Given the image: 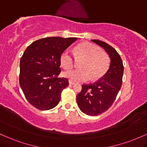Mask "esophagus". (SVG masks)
Wrapping results in <instances>:
<instances>
[{
  "label": "esophagus",
  "instance_id": "34e87169",
  "mask_svg": "<svg viewBox=\"0 0 147 147\" xmlns=\"http://www.w3.org/2000/svg\"><path fill=\"white\" fill-rule=\"evenodd\" d=\"M75 82H72V81H69V84H70V85H75Z\"/></svg>",
  "mask_w": 147,
  "mask_h": 147
}]
</instances>
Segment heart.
<instances>
[{"label": "heart", "mask_w": 147, "mask_h": 147, "mask_svg": "<svg viewBox=\"0 0 147 147\" xmlns=\"http://www.w3.org/2000/svg\"><path fill=\"white\" fill-rule=\"evenodd\" d=\"M74 55L77 59L83 60L79 65L81 69L63 72L64 77L72 82H84L90 79L97 80L104 75L109 68L108 55L90 43H82L77 45L74 50ZM59 59L63 68L68 70L73 67L74 59L67 50L62 52Z\"/></svg>", "instance_id": "obj_1"}]
</instances>
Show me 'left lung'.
Listing matches in <instances>:
<instances>
[{
    "instance_id": "left-lung-1",
    "label": "left lung",
    "mask_w": 147,
    "mask_h": 147,
    "mask_svg": "<svg viewBox=\"0 0 147 147\" xmlns=\"http://www.w3.org/2000/svg\"><path fill=\"white\" fill-rule=\"evenodd\" d=\"M91 41L102 47L111 60L109 70L103 77L95 83L82 86V91L77 95L79 109L88 115L95 116L107 111L114 102L122 86L124 66L115 49L99 40Z\"/></svg>"
}]
</instances>
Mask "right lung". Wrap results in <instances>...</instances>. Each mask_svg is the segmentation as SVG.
Listing matches in <instances>:
<instances>
[{
    "label": "right lung",
    "instance_id": "obj_1",
    "mask_svg": "<svg viewBox=\"0 0 147 147\" xmlns=\"http://www.w3.org/2000/svg\"><path fill=\"white\" fill-rule=\"evenodd\" d=\"M77 38L48 37L33 42L20 61L19 83L27 100L42 111L59 102L62 90L68 86L61 72L60 56Z\"/></svg>",
    "mask_w": 147,
    "mask_h": 147
}]
</instances>
